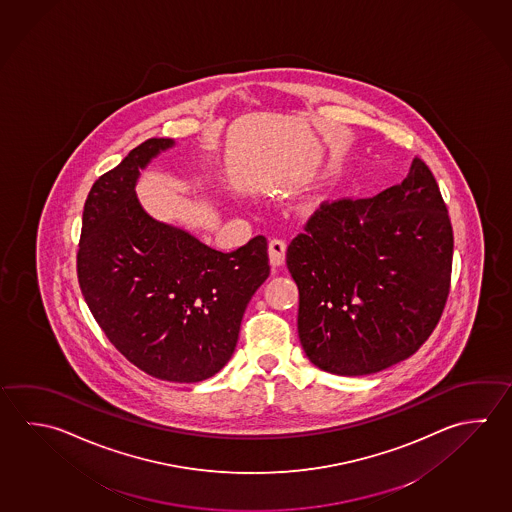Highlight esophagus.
Listing matches in <instances>:
<instances>
[{"label": "esophagus", "instance_id": "1", "mask_svg": "<svg viewBox=\"0 0 512 512\" xmlns=\"http://www.w3.org/2000/svg\"><path fill=\"white\" fill-rule=\"evenodd\" d=\"M285 252H287V242L283 238H272L269 242V256L272 267H279L285 261Z\"/></svg>", "mask_w": 512, "mask_h": 512}]
</instances>
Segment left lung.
Returning a JSON list of instances; mask_svg holds the SVG:
<instances>
[{
	"instance_id": "obj_1",
	"label": "left lung",
	"mask_w": 512,
	"mask_h": 512,
	"mask_svg": "<svg viewBox=\"0 0 512 512\" xmlns=\"http://www.w3.org/2000/svg\"><path fill=\"white\" fill-rule=\"evenodd\" d=\"M453 227L428 166L372 198L321 204L287 249L310 363L368 375L408 359L446 307Z\"/></svg>"
}]
</instances>
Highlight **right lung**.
Segmentation results:
<instances>
[{"label": "right lung", "mask_w": 512, "mask_h": 512, "mask_svg": "<svg viewBox=\"0 0 512 512\" xmlns=\"http://www.w3.org/2000/svg\"><path fill=\"white\" fill-rule=\"evenodd\" d=\"M173 139H148L93 184L84 202L77 278L110 343L142 372L200 382L231 359L245 308L269 278L267 238L214 251L140 205V169Z\"/></svg>", "instance_id": "add662e5"}]
</instances>
